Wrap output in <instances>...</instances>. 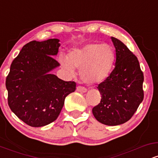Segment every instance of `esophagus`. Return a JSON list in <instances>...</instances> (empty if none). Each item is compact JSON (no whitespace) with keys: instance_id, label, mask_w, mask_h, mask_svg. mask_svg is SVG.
Instances as JSON below:
<instances>
[{"instance_id":"34e87169","label":"esophagus","mask_w":158,"mask_h":158,"mask_svg":"<svg viewBox=\"0 0 158 158\" xmlns=\"http://www.w3.org/2000/svg\"><path fill=\"white\" fill-rule=\"evenodd\" d=\"M77 91L80 92V93H86L87 92V89L84 87H81V86H78L77 88Z\"/></svg>"}]
</instances>
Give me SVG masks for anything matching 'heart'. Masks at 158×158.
<instances>
[{
  "label": "heart",
  "instance_id": "heart-1",
  "mask_svg": "<svg viewBox=\"0 0 158 158\" xmlns=\"http://www.w3.org/2000/svg\"><path fill=\"white\" fill-rule=\"evenodd\" d=\"M115 52L108 44H86L73 49L68 58L61 56L60 62L65 70L73 73L74 69L80 70V77L87 84H99L104 81L111 72Z\"/></svg>",
  "mask_w": 158,
  "mask_h": 158
}]
</instances>
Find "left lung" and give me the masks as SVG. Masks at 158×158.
<instances>
[{"label": "left lung", "mask_w": 158, "mask_h": 158, "mask_svg": "<svg viewBox=\"0 0 158 158\" xmlns=\"http://www.w3.org/2000/svg\"><path fill=\"white\" fill-rule=\"evenodd\" d=\"M111 40L115 64L110 76L98 85L102 99L92 112L99 123L118 126L129 120L142 102L144 77L137 56L119 39Z\"/></svg>", "instance_id": "left-lung-1"}]
</instances>
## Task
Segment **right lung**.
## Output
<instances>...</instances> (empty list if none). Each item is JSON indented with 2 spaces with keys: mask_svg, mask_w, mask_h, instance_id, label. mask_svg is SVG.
<instances>
[{
  "mask_svg": "<svg viewBox=\"0 0 158 158\" xmlns=\"http://www.w3.org/2000/svg\"><path fill=\"white\" fill-rule=\"evenodd\" d=\"M59 40L32 41L23 47L6 79L11 110L28 126L41 127L59 117L64 99L76 90L75 81L61 80L50 71L59 66L54 59Z\"/></svg>",
  "mask_w": 158,
  "mask_h": 158,
  "instance_id": "1",
  "label": "right lung"
}]
</instances>
